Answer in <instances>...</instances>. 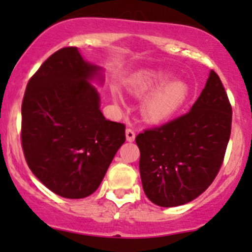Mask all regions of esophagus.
I'll use <instances>...</instances> for the list:
<instances>
[{
    "label": "esophagus",
    "instance_id": "obj_1",
    "mask_svg": "<svg viewBox=\"0 0 252 252\" xmlns=\"http://www.w3.org/2000/svg\"><path fill=\"white\" fill-rule=\"evenodd\" d=\"M126 140H128L129 142L134 141V139H135V131H134L133 129L128 128L126 130Z\"/></svg>",
    "mask_w": 252,
    "mask_h": 252
}]
</instances>
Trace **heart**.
Wrapping results in <instances>:
<instances>
[{
	"mask_svg": "<svg viewBox=\"0 0 252 252\" xmlns=\"http://www.w3.org/2000/svg\"><path fill=\"white\" fill-rule=\"evenodd\" d=\"M169 78L171 74L166 70L152 69L140 73L131 83L130 90L138 96L146 95L160 86L145 100L142 105V114L146 121L159 123L171 118L187 100V85L178 80L168 81L164 84Z\"/></svg>",
	"mask_w": 252,
	"mask_h": 252,
	"instance_id": "heart-1",
	"label": "heart"
}]
</instances>
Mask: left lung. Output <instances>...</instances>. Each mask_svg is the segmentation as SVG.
<instances>
[{
	"instance_id": "left-lung-1",
	"label": "left lung",
	"mask_w": 252,
	"mask_h": 252,
	"mask_svg": "<svg viewBox=\"0 0 252 252\" xmlns=\"http://www.w3.org/2000/svg\"><path fill=\"white\" fill-rule=\"evenodd\" d=\"M230 130L232 106L220 77L211 70L191 110L135 138L150 201L174 207L201 195L220 172Z\"/></svg>"
}]
</instances>
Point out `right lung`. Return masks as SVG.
<instances>
[{"mask_svg": "<svg viewBox=\"0 0 252 252\" xmlns=\"http://www.w3.org/2000/svg\"><path fill=\"white\" fill-rule=\"evenodd\" d=\"M100 70L77 47H63L29 79L23 97L25 161L45 187L67 199L93 194L126 141V126L103 117L89 83Z\"/></svg>", "mask_w": 252, "mask_h": 252, "instance_id": "obj_1", "label": "right lung"}]
</instances>
